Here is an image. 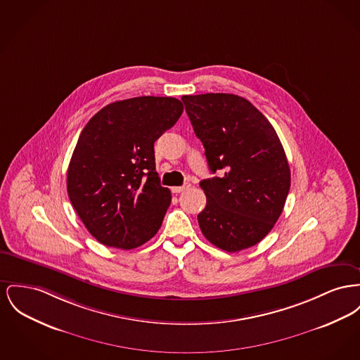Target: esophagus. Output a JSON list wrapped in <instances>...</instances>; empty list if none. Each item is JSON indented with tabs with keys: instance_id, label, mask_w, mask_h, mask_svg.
I'll use <instances>...</instances> for the list:
<instances>
[{
	"instance_id": "obj_1",
	"label": "esophagus",
	"mask_w": 360,
	"mask_h": 360,
	"mask_svg": "<svg viewBox=\"0 0 360 360\" xmlns=\"http://www.w3.org/2000/svg\"><path fill=\"white\" fill-rule=\"evenodd\" d=\"M191 188V184L189 182H185L182 186H174V188H171V191L172 193H181V191H185L186 189H189Z\"/></svg>"
}]
</instances>
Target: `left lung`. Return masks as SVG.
<instances>
[{
  "label": "left lung",
  "instance_id": "left-lung-1",
  "mask_svg": "<svg viewBox=\"0 0 360 360\" xmlns=\"http://www.w3.org/2000/svg\"><path fill=\"white\" fill-rule=\"evenodd\" d=\"M211 172L200 182L207 207L197 219L216 248L235 253L257 245L281 214L291 171L271 122L245 98L233 94L182 96Z\"/></svg>",
  "mask_w": 360,
  "mask_h": 360
}]
</instances>
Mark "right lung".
Segmentation results:
<instances>
[{"label": "right lung", "instance_id": "1", "mask_svg": "<svg viewBox=\"0 0 360 360\" xmlns=\"http://www.w3.org/2000/svg\"><path fill=\"white\" fill-rule=\"evenodd\" d=\"M184 111L175 98L139 96L103 107L85 125L68 167V195L101 243L134 249L159 231L171 202L155 141Z\"/></svg>", "mask_w": 360, "mask_h": 360}]
</instances>
